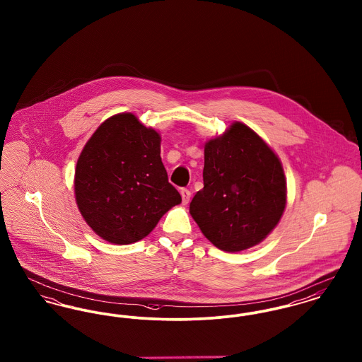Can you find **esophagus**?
<instances>
[{
  "label": "esophagus",
  "mask_w": 362,
  "mask_h": 362,
  "mask_svg": "<svg viewBox=\"0 0 362 362\" xmlns=\"http://www.w3.org/2000/svg\"><path fill=\"white\" fill-rule=\"evenodd\" d=\"M180 195H182V199H183V204H189V198H191V191L187 189H180Z\"/></svg>",
  "instance_id": "1"
}]
</instances>
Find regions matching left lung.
<instances>
[{
    "mask_svg": "<svg viewBox=\"0 0 362 362\" xmlns=\"http://www.w3.org/2000/svg\"><path fill=\"white\" fill-rule=\"evenodd\" d=\"M286 206V179L273 149L241 122L205 144L204 189L189 214L217 248L239 252L264 240Z\"/></svg>",
    "mask_w": 362,
    "mask_h": 362,
    "instance_id": "obj_1",
    "label": "left lung"
}]
</instances>
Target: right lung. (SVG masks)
Wrapping results in <instances>:
<instances>
[{"label":"right lung","mask_w":362,"mask_h":362,"mask_svg":"<svg viewBox=\"0 0 362 362\" xmlns=\"http://www.w3.org/2000/svg\"><path fill=\"white\" fill-rule=\"evenodd\" d=\"M161 137L130 112L104 121L77 160L76 202L86 224L112 244L148 236L182 202L160 157Z\"/></svg>","instance_id":"1"}]
</instances>
